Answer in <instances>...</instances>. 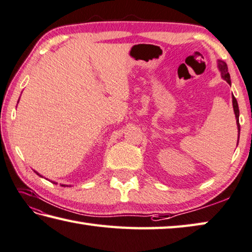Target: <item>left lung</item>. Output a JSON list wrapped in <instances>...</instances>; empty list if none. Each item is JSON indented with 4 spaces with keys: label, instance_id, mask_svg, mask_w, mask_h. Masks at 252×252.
I'll return each instance as SVG.
<instances>
[{
    "label": "left lung",
    "instance_id": "left-lung-1",
    "mask_svg": "<svg viewBox=\"0 0 252 252\" xmlns=\"http://www.w3.org/2000/svg\"><path fill=\"white\" fill-rule=\"evenodd\" d=\"M217 67L219 71H220V75L222 77L223 80H226L228 84L231 85V81H230V75L229 72H228V67H227V63L222 61H217ZM232 107H234V112H235V117H236V123H237V127H238V141H237V145H238V142H239V134H240V125H239V107H238V102H237V99L234 97V94H232Z\"/></svg>",
    "mask_w": 252,
    "mask_h": 252
}]
</instances>
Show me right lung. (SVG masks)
Instances as JSON below:
<instances>
[{
  "label": "right lung",
  "instance_id": "obj_1",
  "mask_svg": "<svg viewBox=\"0 0 252 252\" xmlns=\"http://www.w3.org/2000/svg\"><path fill=\"white\" fill-rule=\"evenodd\" d=\"M34 172H35V173H36V174H37V175H38V176H40V177H43V176H42V175H40V174H39V173H38V172H36V171H34ZM53 183H54V184H56V183H55V182H53ZM62 186H63V187H66V186H68V185H65V184H63V185H62ZM69 186H70V185H69Z\"/></svg>",
  "mask_w": 252,
  "mask_h": 252
}]
</instances>
